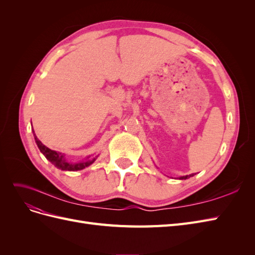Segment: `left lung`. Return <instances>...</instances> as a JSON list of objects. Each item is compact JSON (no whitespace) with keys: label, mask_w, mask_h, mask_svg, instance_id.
Here are the masks:
<instances>
[{"label":"left lung","mask_w":255,"mask_h":255,"mask_svg":"<svg viewBox=\"0 0 255 255\" xmlns=\"http://www.w3.org/2000/svg\"><path fill=\"white\" fill-rule=\"evenodd\" d=\"M190 176H194V174H189V175H185V176H182L181 179H182V180H186V179H188V177H190Z\"/></svg>","instance_id":"1"}]
</instances>
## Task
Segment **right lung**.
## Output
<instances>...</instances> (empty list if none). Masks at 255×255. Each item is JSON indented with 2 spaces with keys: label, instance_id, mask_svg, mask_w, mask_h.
<instances>
[{
  "label": "right lung",
  "instance_id": "obj_1",
  "mask_svg": "<svg viewBox=\"0 0 255 255\" xmlns=\"http://www.w3.org/2000/svg\"><path fill=\"white\" fill-rule=\"evenodd\" d=\"M34 136H35V140H36L38 148H39L40 152L45 156V158L50 160L51 163L55 167H57L58 169H61V170H67V171L82 170V169H84L85 167H88L89 165H91L96 159V158H94L92 160H86V161H83V163H74V164L69 163V161L66 160L64 154L47 148V146H45L39 139H38L35 133H34Z\"/></svg>",
  "mask_w": 255,
  "mask_h": 255
}]
</instances>
